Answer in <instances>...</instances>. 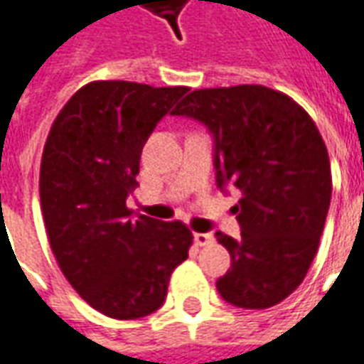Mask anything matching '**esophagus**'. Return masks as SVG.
Returning <instances> with one entry per match:
<instances>
[{"label":"esophagus","mask_w":364,"mask_h":364,"mask_svg":"<svg viewBox=\"0 0 364 364\" xmlns=\"http://www.w3.org/2000/svg\"><path fill=\"white\" fill-rule=\"evenodd\" d=\"M193 240H195V244L197 245H208L214 242L213 234H200V232H195L193 234Z\"/></svg>","instance_id":"34e87169"}]
</instances>
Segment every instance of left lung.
<instances>
[{
  "mask_svg": "<svg viewBox=\"0 0 364 364\" xmlns=\"http://www.w3.org/2000/svg\"><path fill=\"white\" fill-rule=\"evenodd\" d=\"M171 114L208 128L216 185L236 187L242 236L216 232L232 267L216 281L232 306L263 310L298 289L312 265L331 200L328 148L310 114L263 85L197 90Z\"/></svg>",
  "mask_w": 364,
  "mask_h": 364,
  "instance_id": "8db88e82",
  "label": "left lung"
}]
</instances>
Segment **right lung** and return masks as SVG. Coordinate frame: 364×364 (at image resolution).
Returning a JSON list of instances; mask_svg holds the SVG:
<instances>
[{
  "label": "right lung",
  "instance_id": "right-lung-1",
  "mask_svg": "<svg viewBox=\"0 0 364 364\" xmlns=\"http://www.w3.org/2000/svg\"><path fill=\"white\" fill-rule=\"evenodd\" d=\"M189 87L91 82L54 120L41 164L46 234L75 292L109 318L138 320L167 296L193 234L183 222L130 216L140 156Z\"/></svg>",
  "mask_w": 364,
  "mask_h": 364
}]
</instances>
